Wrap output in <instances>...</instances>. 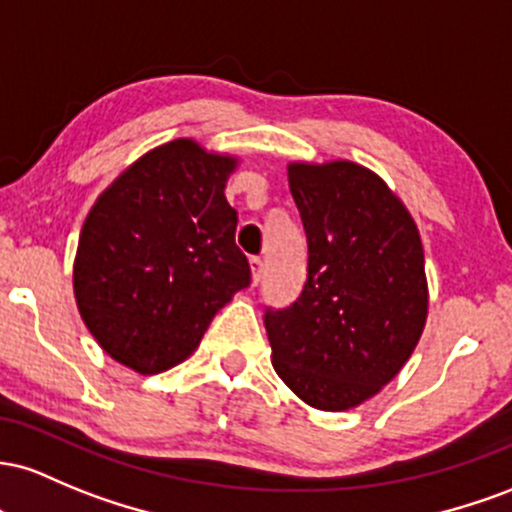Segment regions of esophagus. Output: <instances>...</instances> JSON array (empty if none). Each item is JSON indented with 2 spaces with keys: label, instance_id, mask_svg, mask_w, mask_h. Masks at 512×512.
I'll return each mask as SVG.
<instances>
[{
  "label": "esophagus",
  "instance_id": "obj_1",
  "mask_svg": "<svg viewBox=\"0 0 512 512\" xmlns=\"http://www.w3.org/2000/svg\"><path fill=\"white\" fill-rule=\"evenodd\" d=\"M249 268H251V285H258L263 278V261L261 258H251Z\"/></svg>",
  "mask_w": 512,
  "mask_h": 512
}]
</instances>
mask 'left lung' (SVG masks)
<instances>
[{
    "label": "left lung",
    "mask_w": 512,
    "mask_h": 512,
    "mask_svg": "<svg viewBox=\"0 0 512 512\" xmlns=\"http://www.w3.org/2000/svg\"><path fill=\"white\" fill-rule=\"evenodd\" d=\"M307 232V283L266 324L278 377L304 404L348 411L389 384L428 319L421 234L382 176L358 162H290Z\"/></svg>",
    "instance_id": "left-lung-1"
}]
</instances>
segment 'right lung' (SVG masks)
I'll return each mask as SVG.
<instances>
[{
  "mask_svg": "<svg viewBox=\"0 0 512 512\" xmlns=\"http://www.w3.org/2000/svg\"><path fill=\"white\" fill-rule=\"evenodd\" d=\"M239 162L176 137L125 166L86 215L72 268L79 317L137 375L191 358L215 314L249 285L225 198Z\"/></svg>",
  "mask_w": 512,
  "mask_h": 512,
  "instance_id": "1",
  "label": "right lung"
}]
</instances>
